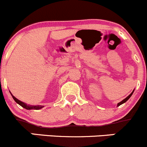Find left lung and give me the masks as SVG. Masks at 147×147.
Segmentation results:
<instances>
[{"instance_id": "left-lung-1", "label": "left lung", "mask_w": 147, "mask_h": 147, "mask_svg": "<svg viewBox=\"0 0 147 147\" xmlns=\"http://www.w3.org/2000/svg\"><path fill=\"white\" fill-rule=\"evenodd\" d=\"M134 90H133V91H132V92H131V94H129V96H127V97H126V98H124V99H123V100H122V101H121V102H119V104H117V107H119V106L121 105V104H123V103H125V102H126V101H128V100H129V98H130V97H131V95H132V94H133V93H134Z\"/></svg>"}]
</instances>
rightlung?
Instances as JSON below:
<instances>
[{
	"label": "right lung",
	"mask_w": 147,
	"mask_h": 147,
	"mask_svg": "<svg viewBox=\"0 0 147 147\" xmlns=\"http://www.w3.org/2000/svg\"><path fill=\"white\" fill-rule=\"evenodd\" d=\"M11 96H12L13 98L14 99V101H15L17 103V104H18L20 106H21L23 108L26 109H27V110H30V109L38 110V109H42L43 107V106H30V105H27V104H25V103H24V102H22V101H21L20 100L17 99V98H16V97L14 96L11 93Z\"/></svg>",
	"instance_id": "add662e5"
}]
</instances>
